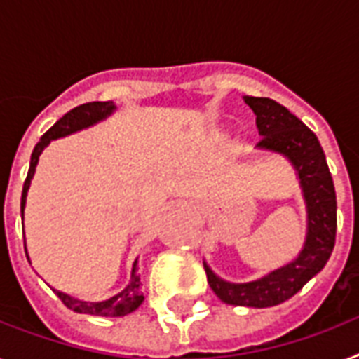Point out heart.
Returning a JSON list of instances; mask_svg holds the SVG:
<instances>
[{
	"mask_svg": "<svg viewBox=\"0 0 359 359\" xmlns=\"http://www.w3.org/2000/svg\"><path fill=\"white\" fill-rule=\"evenodd\" d=\"M224 134V130H218V135H222Z\"/></svg>",
	"mask_w": 359,
	"mask_h": 359,
	"instance_id": "obj_1",
	"label": "heart"
}]
</instances>
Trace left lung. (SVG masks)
Wrapping results in <instances>:
<instances>
[{"label":"left lung","instance_id":"1","mask_svg":"<svg viewBox=\"0 0 359 359\" xmlns=\"http://www.w3.org/2000/svg\"><path fill=\"white\" fill-rule=\"evenodd\" d=\"M244 102L253 109L262 137L257 143V151L279 154L294 168L306 203V240L292 261L245 283L225 281L214 273L207 261H203V266L208 285L219 300L229 306L262 309L292 298L328 262L335 245L337 201L334 180L317 135L272 98L244 97Z\"/></svg>","mask_w":359,"mask_h":359}]
</instances>
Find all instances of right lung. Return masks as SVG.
<instances>
[{"instance_id": "add662e5", "label": "right lung", "mask_w": 359, "mask_h": 359, "mask_svg": "<svg viewBox=\"0 0 359 359\" xmlns=\"http://www.w3.org/2000/svg\"><path fill=\"white\" fill-rule=\"evenodd\" d=\"M115 109H117V106H115L111 100H108V102L81 104V106H78V108L70 109L69 114H65L57 123L53 124L52 128L48 130L46 134L42 135L41 141L36 143L33 152H31L29 171H27V179H25L24 190H22V219H24V208H25V199H27V191H29L31 180H33L36 163H39V156L42 154V151H44V149H46L53 140H59V137H65V135L74 134V132H80V130L89 128V126H93V124L108 119ZM25 255H27V250H25ZM27 261H29V257H27ZM55 294L61 298V302H63L65 306L76 313L95 315V317H124V315L135 311V309L143 304V300H145V296H143V292H141L140 261L135 259L134 264H132L128 285H126L121 292H117L115 296L108 298V300L83 302V300H78V298H72V296L69 294H65V292H59V290H55Z\"/></svg>"}]
</instances>
